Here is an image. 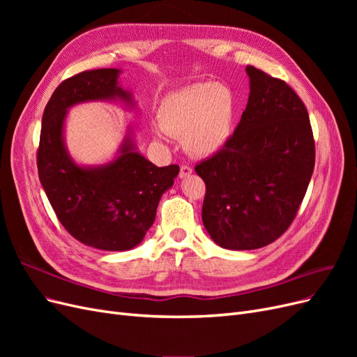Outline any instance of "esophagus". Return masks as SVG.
Returning <instances> with one entry per match:
<instances>
[{"label": "esophagus", "instance_id": "obj_1", "mask_svg": "<svg viewBox=\"0 0 357 357\" xmlns=\"http://www.w3.org/2000/svg\"><path fill=\"white\" fill-rule=\"evenodd\" d=\"M193 172V169L189 165H181L180 167V178H186Z\"/></svg>", "mask_w": 357, "mask_h": 357}]
</instances>
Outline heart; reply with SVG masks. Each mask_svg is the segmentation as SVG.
<instances>
[{
	"label": "heart",
	"instance_id": "obj_1",
	"mask_svg": "<svg viewBox=\"0 0 357 357\" xmlns=\"http://www.w3.org/2000/svg\"><path fill=\"white\" fill-rule=\"evenodd\" d=\"M236 98L229 86L218 82H199L185 86L162 100L159 109L164 132L181 138L190 156L210 158L226 146L234 134Z\"/></svg>",
	"mask_w": 357,
	"mask_h": 357
}]
</instances>
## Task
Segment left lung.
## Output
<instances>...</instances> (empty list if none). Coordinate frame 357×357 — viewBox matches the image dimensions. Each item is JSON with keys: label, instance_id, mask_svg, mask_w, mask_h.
Wrapping results in <instances>:
<instances>
[{"label": "left lung", "instance_id": "8db88e82", "mask_svg": "<svg viewBox=\"0 0 357 357\" xmlns=\"http://www.w3.org/2000/svg\"><path fill=\"white\" fill-rule=\"evenodd\" d=\"M250 93L226 146L195 167L205 181L202 223L228 250L275 241L294 222L314 169L304 102L290 86L252 66Z\"/></svg>", "mask_w": 357, "mask_h": 357}]
</instances>
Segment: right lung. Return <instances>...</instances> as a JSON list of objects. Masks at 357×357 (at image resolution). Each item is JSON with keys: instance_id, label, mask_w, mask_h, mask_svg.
I'll use <instances>...</instances> for the list:
<instances>
[{"instance_id": "obj_1", "label": "right lung", "mask_w": 357, "mask_h": 357, "mask_svg": "<svg viewBox=\"0 0 357 357\" xmlns=\"http://www.w3.org/2000/svg\"><path fill=\"white\" fill-rule=\"evenodd\" d=\"M121 70L75 74L52 93L41 119L37 152L38 177L49 202L75 240L105 252L131 250L153 225L160 197L174 185L178 165L156 167L137 150L129 126L113 160L79 165L66 146V119L71 107L134 96L119 84Z\"/></svg>"}]
</instances>
